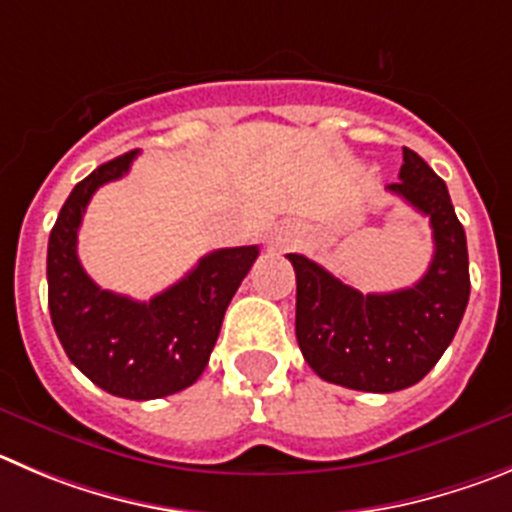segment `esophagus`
I'll use <instances>...</instances> for the list:
<instances>
[{"label": "esophagus", "instance_id": "esophagus-1", "mask_svg": "<svg viewBox=\"0 0 512 512\" xmlns=\"http://www.w3.org/2000/svg\"><path fill=\"white\" fill-rule=\"evenodd\" d=\"M288 237H275V242H272V245L275 247H280V250H283V247H288Z\"/></svg>", "mask_w": 512, "mask_h": 512}]
</instances>
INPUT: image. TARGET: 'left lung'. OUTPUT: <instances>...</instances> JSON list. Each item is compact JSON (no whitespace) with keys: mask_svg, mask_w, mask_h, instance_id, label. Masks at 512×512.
Returning <instances> with one entry per match:
<instances>
[{"mask_svg":"<svg viewBox=\"0 0 512 512\" xmlns=\"http://www.w3.org/2000/svg\"><path fill=\"white\" fill-rule=\"evenodd\" d=\"M396 184L386 189L429 217L434 257L412 288L358 293L318 262L290 252L295 267V336L323 381L391 394L422 381L455 338L470 300L465 229L444 181L404 148Z\"/></svg>","mask_w":512,"mask_h":512,"instance_id":"1","label":"left lung"}]
</instances>
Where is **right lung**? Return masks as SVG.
I'll list each match as a JSON object with an SVG mask.
<instances>
[{"label":"right lung","instance_id":"1","mask_svg":"<svg viewBox=\"0 0 512 512\" xmlns=\"http://www.w3.org/2000/svg\"><path fill=\"white\" fill-rule=\"evenodd\" d=\"M138 151L98 166L70 191L47 242V303L68 358L103 391L123 399H161L202 376L224 310L260 250H214L148 303L103 290L78 260V229L90 197L128 174Z\"/></svg>","mask_w":512,"mask_h":512}]
</instances>
